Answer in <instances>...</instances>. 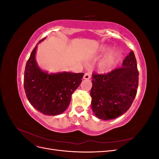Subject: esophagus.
Instances as JSON below:
<instances>
[{"label": "esophagus", "instance_id": "34e87169", "mask_svg": "<svg viewBox=\"0 0 159 159\" xmlns=\"http://www.w3.org/2000/svg\"><path fill=\"white\" fill-rule=\"evenodd\" d=\"M91 78V75L89 73H85L84 75V80H89Z\"/></svg>", "mask_w": 159, "mask_h": 159}]
</instances>
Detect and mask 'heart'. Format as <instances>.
<instances>
[{"label": "heart", "instance_id": "heart-1", "mask_svg": "<svg viewBox=\"0 0 159 159\" xmlns=\"http://www.w3.org/2000/svg\"><path fill=\"white\" fill-rule=\"evenodd\" d=\"M108 48L106 46H102L100 47L99 51L101 52H105L108 50ZM118 57V53L116 52H111L105 56L102 60L101 61L99 64V69L102 71L107 72L113 68V67L116 63V61Z\"/></svg>", "mask_w": 159, "mask_h": 159}]
</instances>
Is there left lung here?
I'll use <instances>...</instances> for the list:
<instances>
[{
  "label": "left lung",
  "mask_w": 159,
  "mask_h": 159,
  "mask_svg": "<svg viewBox=\"0 0 159 159\" xmlns=\"http://www.w3.org/2000/svg\"><path fill=\"white\" fill-rule=\"evenodd\" d=\"M121 68L107 74H92L91 108L95 115L103 120L113 119L125 113L137 94L139 71L137 60L131 51Z\"/></svg>",
  "instance_id": "left-lung-1"
}]
</instances>
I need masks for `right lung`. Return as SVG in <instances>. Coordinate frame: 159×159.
I'll return each instance as SVG.
<instances>
[{
  "label": "right lung",
  "instance_id": "1",
  "mask_svg": "<svg viewBox=\"0 0 159 159\" xmlns=\"http://www.w3.org/2000/svg\"><path fill=\"white\" fill-rule=\"evenodd\" d=\"M28 60L24 77V88L28 100L38 111L57 115L65 111L71 95L81 83L84 73L58 72L48 74L38 67L35 59L37 46Z\"/></svg>",
  "mask_w": 159,
  "mask_h": 159
}]
</instances>
